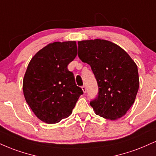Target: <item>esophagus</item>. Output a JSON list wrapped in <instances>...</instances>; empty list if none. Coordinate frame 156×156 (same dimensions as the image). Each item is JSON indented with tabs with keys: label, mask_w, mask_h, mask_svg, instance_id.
Instances as JSON below:
<instances>
[{
	"label": "esophagus",
	"mask_w": 156,
	"mask_h": 156,
	"mask_svg": "<svg viewBox=\"0 0 156 156\" xmlns=\"http://www.w3.org/2000/svg\"><path fill=\"white\" fill-rule=\"evenodd\" d=\"M81 89H82V90H83V92L84 94H85V93L86 92V89L85 86H82V87H81Z\"/></svg>",
	"instance_id": "34e87169"
}]
</instances>
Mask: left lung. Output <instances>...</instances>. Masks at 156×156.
Instances as JSON below:
<instances>
[{
	"label": "left lung",
	"mask_w": 156,
	"mask_h": 156,
	"mask_svg": "<svg viewBox=\"0 0 156 156\" xmlns=\"http://www.w3.org/2000/svg\"><path fill=\"white\" fill-rule=\"evenodd\" d=\"M78 57L91 66L99 87L90 105L104 119L123 117L134 104L140 80L136 63L123 48L111 41H78Z\"/></svg>",
	"instance_id": "8db88e82"
}]
</instances>
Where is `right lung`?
Returning <instances> with one entry per match:
<instances>
[{
    "label": "right lung",
    "mask_w": 156,
    "mask_h": 156,
    "mask_svg": "<svg viewBox=\"0 0 156 156\" xmlns=\"http://www.w3.org/2000/svg\"><path fill=\"white\" fill-rule=\"evenodd\" d=\"M77 56L76 41L48 44L32 58L23 79L28 105L41 121L57 123L72 113L83 91L67 65Z\"/></svg>",
    "instance_id": "right-lung-1"
}]
</instances>
